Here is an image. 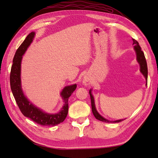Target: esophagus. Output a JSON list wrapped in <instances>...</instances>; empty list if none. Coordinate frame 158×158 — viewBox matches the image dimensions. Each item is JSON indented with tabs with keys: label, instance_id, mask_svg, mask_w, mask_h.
<instances>
[{
	"label": "esophagus",
	"instance_id": "esophagus-1",
	"mask_svg": "<svg viewBox=\"0 0 158 158\" xmlns=\"http://www.w3.org/2000/svg\"><path fill=\"white\" fill-rule=\"evenodd\" d=\"M90 79L88 77H84V79H83V84H84L85 85H88L90 84Z\"/></svg>",
	"mask_w": 158,
	"mask_h": 158
}]
</instances>
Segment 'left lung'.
<instances>
[{
  "label": "left lung",
  "mask_w": 158,
  "mask_h": 158,
  "mask_svg": "<svg viewBox=\"0 0 158 158\" xmlns=\"http://www.w3.org/2000/svg\"><path fill=\"white\" fill-rule=\"evenodd\" d=\"M133 40V45H134V49H135V52H136V55H137V62L139 64L140 66V72L141 73L143 74L145 77L146 81L147 82V80H148V68H147V63L146 60V58L145 56H144L143 52L141 51V47L139 44V42L135 40V39H132ZM147 85V84H146ZM89 94L90 96V100H91V106H92V111L93 114L94 115V116L95 117L96 119L99 120V121H102V122H105V123H119L122 121H123V119H120V120H117V121H109V120L106 119L105 118H104L103 116H102L101 115L98 113L97 109L95 108V100H94V97L92 95V89H90L89 90Z\"/></svg>",
  "instance_id": "8db88e82"
}]
</instances>
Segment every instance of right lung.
Segmentation results:
<instances>
[{"mask_svg": "<svg viewBox=\"0 0 158 158\" xmlns=\"http://www.w3.org/2000/svg\"><path fill=\"white\" fill-rule=\"evenodd\" d=\"M35 35V32H31L28 34L15 53L10 73V87L16 102L23 116L43 126H55L63 122L67 117L68 113V99L75 90L77 84L67 85L62 90L60 96L63 100L64 104L60 111L56 114L46 113L28 100L21 87V64L23 55L33 42Z\"/></svg>", "mask_w": 158, "mask_h": 158, "instance_id": "1", "label": "right lung"}]
</instances>
